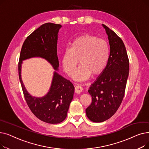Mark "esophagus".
<instances>
[{
    "instance_id": "esophagus-1",
    "label": "esophagus",
    "mask_w": 149,
    "mask_h": 149,
    "mask_svg": "<svg viewBox=\"0 0 149 149\" xmlns=\"http://www.w3.org/2000/svg\"><path fill=\"white\" fill-rule=\"evenodd\" d=\"M83 90V88L80 85H77L75 88V92L77 93H80V92H82Z\"/></svg>"
}]
</instances>
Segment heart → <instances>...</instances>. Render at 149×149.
Returning <instances> with one entry per match:
<instances>
[{
  "instance_id": "1",
  "label": "heart",
  "mask_w": 149,
  "mask_h": 149,
  "mask_svg": "<svg viewBox=\"0 0 149 149\" xmlns=\"http://www.w3.org/2000/svg\"><path fill=\"white\" fill-rule=\"evenodd\" d=\"M109 57V46L104 40L92 36L83 35L76 38L70 48L65 50L62 63L65 71L71 76L79 59L80 65L74 72L73 78L84 80L91 74L95 75L102 72Z\"/></svg>"
}]
</instances>
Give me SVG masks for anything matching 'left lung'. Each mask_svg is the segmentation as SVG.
Returning a JSON list of instances; mask_svg holds the SVG:
<instances>
[{
	"label": "left lung",
	"mask_w": 149,
	"mask_h": 149,
	"mask_svg": "<svg viewBox=\"0 0 149 149\" xmlns=\"http://www.w3.org/2000/svg\"><path fill=\"white\" fill-rule=\"evenodd\" d=\"M102 25L108 36L110 55L106 68L88 90L92 103L86 109L88 118L95 123L109 119L118 110L124 95L129 70L123 40L114 31Z\"/></svg>",
	"instance_id": "1"
}]
</instances>
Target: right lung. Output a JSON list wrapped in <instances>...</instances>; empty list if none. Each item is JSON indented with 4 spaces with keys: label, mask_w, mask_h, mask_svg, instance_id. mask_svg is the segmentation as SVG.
<instances>
[{
    "label": "right lung",
    "mask_w": 149,
    "mask_h": 149,
    "mask_svg": "<svg viewBox=\"0 0 149 149\" xmlns=\"http://www.w3.org/2000/svg\"><path fill=\"white\" fill-rule=\"evenodd\" d=\"M61 25L46 23L31 33L23 43L19 61V77L26 103L33 114L42 121L58 124L63 121L74 93V86L69 80L54 71L49 92L43 97L31 96L22 80V61L33 57H41L58 70L59 62L57 54L58 33Z\"/></svg>",
    "instance_id": "1"
}]
</instances>
